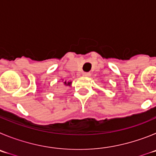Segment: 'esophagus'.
I'll return each instance as SVG.
<instances>
[{"label":"esophagus","mask_w":156,"mask_h":156,"mask_svg":"<svg viewBox=\"0 0 156 156\" xmlns=\"http://www.w3.org/2000/svg\"><path fill=\"white\" fill-rule=\"evenodd\" d=\"M82 75H83V76H85V77H88V76H89V75H90V74H89V73H88V72H83V73H82Z\"/></svg>","instance_id":"1"}]
</instances>
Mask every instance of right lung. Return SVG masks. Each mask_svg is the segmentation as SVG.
Returning a JSON list of instances; mask_svg holds the SVG:
<instances>
[{
	"mask_svg": "<svg viewBox=\"0 0 156 156\" xmlns=\"http://www.w3.org/2000/svg\"><path fill=\"white\" fill-rule=\"evenodd\" d=\"M64 85H71V82H67V81H64Z\"/></svg>",
	"mask_w": 156,
	"mask_h": 156,
	"instance_id": "add662e5",
	"label": "right lung"
}]
</instances>
